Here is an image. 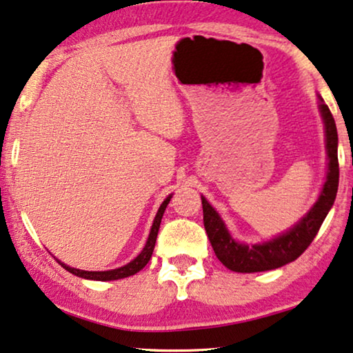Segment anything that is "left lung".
<instances>
[{"label": "left lung", "instance_id": "obj_1", "mask_svg": "<svg viewBox=\"0 0 353 353\" xmlns=\"http://www.w3.org/2000/svg\"><path fill=\"white\" fill-rule=\"evenodd\" d=\"M318 109H320L323 123H325V148L327 154L326 180L323 183L320 196L312 209L292 225L291 228L274 236L270 241L255 244H245L236 241L226 228L223 219L210 205V202L201 196L202 210H204V226L209 236L216 259L238 273L267 272L294 262L302 255L315 238L327 212L336 201L337 186H339V162H337V128L332 114L325 101L318 94Z\"/></svg>", "mask_w": 353, "mask_h": 353}]
</instances>
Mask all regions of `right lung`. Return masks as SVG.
Instances as JSON below:
<instances>
[{
  "label": "right lung",
  "mask_w": 353,
  "mask_h": 353,
  "mask_svg": "<svg viewBox=\"0 0 353 353\" xmlns=\"http://www.w3.org/2000/svg\"><path fill=\"white\" fill-rule=\"evenodd\" d=\"M170 199H172V194H168L165 199H163L161 207H159L157 214H156V216H154L151 231H149L148 241H146V244H144V248H143L141 252H139L137 257L132 260V262H128L127 265H123V267L115 268V270H105V272H86V270L72 268V267H69V265H65L64 262H61V260H57V259L56 260H57V262H59V265H61L62 268L67 270V272H70L72 274H75V276L85 278V279H94V281H114V279H122V278L132 276V274L138 273L139 270H143L144 267H146V263L149 262V260H151L154 245H156L159 228H161V221H162L163 212H165Z\"/></svg>",
  "instance_id": "obj_1"
}]
</instances>
